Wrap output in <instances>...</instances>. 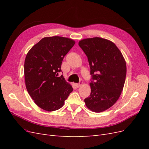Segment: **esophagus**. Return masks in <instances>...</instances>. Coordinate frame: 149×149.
Segmentation results:
<instances>
[{"mask_svg": "<svg viewBox=\"0 0 149 149\" xmlns=\"http://www.w3.org/2000/svg\"><path fill=\"white\" fill-rule=\"evenodd\" d=\"M82 84H83V82L81 81H80V82L79 83L76 84V86L77 87V88H79Z\"/></svg>", "mask_w": 149, "mask_h": 149, "instance_id": "1", "label": "esophagus"}]
</instances>
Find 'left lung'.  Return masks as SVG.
Listing matches in <instances>:
<instances>
[{"label":"left lung","mask_w":149,"mask_h":149,"mask_svg":"<svg viewBox=\"0 0 149 149\" xmlns=\"http://www.w3.org/2000/svg\"><path fill=\"white\" fill-rule=\"evenodd\" d=\"M78 45L88 57L92 76L86 106L93 112L104 111L114 104L123 91L127 71L124 58L116 45L107 39L86 38Z\"/></svg>","instance_id":"1"}]
</instances>
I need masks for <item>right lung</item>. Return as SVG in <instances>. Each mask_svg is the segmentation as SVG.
I'll return each mask as SVG.
<instances>
[{"instance_id": "add662e5", "label": "right lung", "mask_w": 149, "mask_h": 149, "mask_svg": "<svg viewBox=\"0 0 149 149\" xmlns=\"http://www.w3.org/2000/svg\"><path fill=\"white\" fill-rule=\"evenodd\" d=\"M75 42L58 37L42 38L26 54L24 63L26 88L31 99L39 107L47 111H56L73 91V88L61 71L62 61Z\"/></svg>"}]
</instances>
